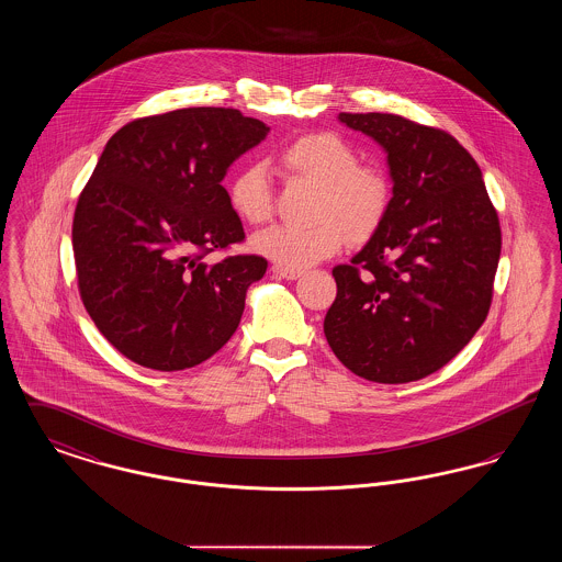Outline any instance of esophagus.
Instances as JSON below:
<instances>
[{"label": "esophagus", "mask_w": 562, "mask_h": 562, "mask_svg": "<svg viewBox=\"0 0 562 562\" xmlns=\"http://www.w3.org/2000/svg\"><path fill=\"white\" fill-rule=\"evenodd\" d=\"M273 273H276V276H280V278H286V280H296V278H301V276H303V271H301V269H286L280 268V266H273Z\"/></svg>", "instance_id": "obj_1"}]
</instances>
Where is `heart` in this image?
<instances>
[{
  "instance_id": "1",
  "label": "heart",
  "mask_w": 562,
  "mask_h": 562,
  "mask_svg": "<svg viewBox=\"0 0 562 562\" xmlns=\"http://www.w3.org/2000/svg\"><path fill=\"white\" fill-rule=\"evenodd\" d=\"M284 168L316 186L310 225H271L252 236L255 252L286 269H305L333 257L346 240L371 238L390 202L385 175L358 164V151L339 134L299 136L280 154ZM229 206L236 216L257 225L271 214L268 170L248 164L229 183Z\"/></svg>"
}]
</instances>
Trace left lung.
<instances>
[{
    "label": "left lung",
    "instance_id": "1",
    "mask_svg": "<svg viewBox=\"0 0 562 562\" xmlns=\"http://www.w3.org/2000/svg\"><path fill=\"white\" fill-rule=\"evenodd\" d=\"M387 156L392 198L371 240L333 269L324 335L351 373L408 383L442 369L488 314L499 218L476 160L438 128L394 113H339Z\"/></svg>",
    "mask_w": 562,
    "mask_h": 562
}]
</instances>
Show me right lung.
Returning <instances> with one entry per match:
<instances>
[{
    "mask_svg": "<svg viewBox=\"0 0 562 562\" xmlns=\"http://www.w3.org/2000/svg\"><path fill=\"white\" fill-rule=\"evenodd\" d=\"M268 133L238 109L188 108L109 138L78 200L74 255L86 312L128 360L183 371L236 333L268 261L202 257L244 240L221 181Z\"/></svg>",
    "mask_w": 562,
    "mask_h": 562,
    "instance_id": "add662e5",
    "label": "right lung"
}]
</instances>
